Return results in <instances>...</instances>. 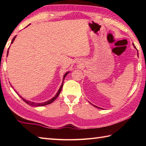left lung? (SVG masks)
<instances>
[{
    "label": "left lung",
    "instance_id": "8db88e82",
    "mask_svg": "<svg viewBox=\"0 0 146 146\" xmlns=\"http://www.w3.org/2000/svg\"><path fill=\"white\" fill-rule=\"evenodd\" d=\"M134 47L135 48H135V45L134 44ZM137 55H139V54H138V52H137ZM94 107H97V108H99V107H97V106H95V105H94Z\"/></svg>",
    "mask_w": 146,
    "mask_h": 146
}]
</instances>
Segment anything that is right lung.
Instances as JSON below:
<instances>
[{
    "mask_svg": "<svg viewBox=\"0 0 146 146\" xmlns=\"http://www.w3.org/2000/svg\"><path fill=\"white\" fill-rule=\"evenodd\" d=\"M15 37H16V36H14V38L12 39V41H11V44H12V42H14V39H15ZM8 53H9V49H8V51H7V56L8 55ZM69 73V71H68V72H66V73H65V75H64V76H63V82H62V84H61V86H60V89H59V90L58 91V92H57V94H56V95L54 96V97H52L51 99H50V100H48V101H47V102H43V103H35V102H30V101H28V100H25V99L24 98H22V97H21L20 96V97L23 99V101L24 102H25L26 104H27L28 105H31V106H35V107H39V106H44V105H48V104H51L52 102H53L56 99V98L58 97V95H60V92H61V89H62V88H63V81H64V78L65 77H66V76L67 75V74ZM17 93V92H16Z\"/></svg>",
    "mask_w": 146,
    "mask_h": 146,
    "instance_id": "right-lung-1",
    "label": "right lung"
}]
</instances>
